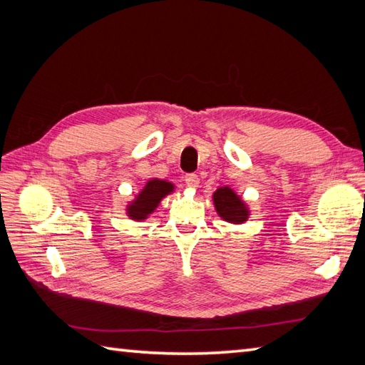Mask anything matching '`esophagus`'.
<instances>
[{"mask_svg": "<svg viewBox=\"0 0 365 365\" xmlns=\"http://www.w3.org/2000/svg\"><path fill=\"white\" fill-rule=\"evenodd\" d=\"M199 177L196 174H187L185 175V183H187V187L190 188H197L199 187Z\"/></svg>", "mask_w": 365, "mask_h": 365, "instance_id": "esophagus-1", "label": "esophagus"}]
</instances>
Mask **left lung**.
I'll list each match as a JSON object with an SVG mask.
<instances>
[{"label":"left lung","mask_w":365,"mask_h":365,"mask_svg":"<svg viewBox=\"0 0 365 365\" xmlns=\"http://www.w3.org/2000/svg\"><path fill=\"white\" fill-rule=\"evenodd\" d=\"M213 200H215L216 212L220 213L222 220L234 222V224H240V222L246 221L247 208L230 188H227V187L220 188L213 195Z\"/></svg>","instance_id":"left-lung-1"}]
</instances>
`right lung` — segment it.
Here are the masks:
<instances>
[{"label":"right lung","mask_w":365,"mask_h":365,"mask_svg":"<svg viewBox=\"0 0 365 365\" xmlns=\"http://www.w3.org/2000/svg\"><path fill=\"white\" fill-rule=\"evenodd\" d=\"M170 191H173V185L169 182L157 180V178L147 182L135 202L128 207V215L133 220H145L147 215H150L160 204V200L169 195Z\"/></svg>","instance_id":"obj_1"}]
</instances>
